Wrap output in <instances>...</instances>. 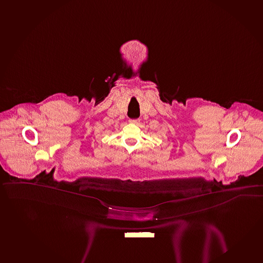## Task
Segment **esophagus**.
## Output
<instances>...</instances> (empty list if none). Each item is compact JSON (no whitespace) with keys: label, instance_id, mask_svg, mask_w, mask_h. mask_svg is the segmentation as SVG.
<instances>
[{"label":"esophagus","instance_id":"1","mask_svg":"<svg viewBox=\"0 0 263 263\" xmlns=\"http://www.w3.org/2000/svg\"><path fill=\"white\" fill-rule=\"evenodd\" d=\"M129 123H133V124H138L140 123V120L139 119H130L129 120Z\"/></svg>","mask_w":263,"mask_h":263}]
</instances>
